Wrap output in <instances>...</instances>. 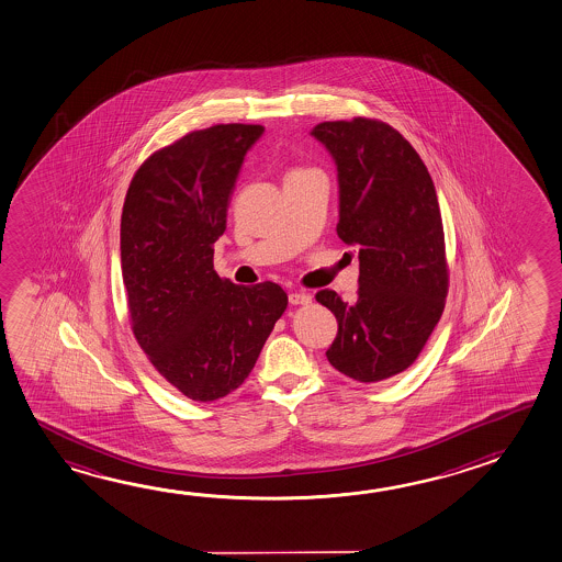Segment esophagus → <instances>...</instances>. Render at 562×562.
<instances>
[{
    "instance_id": "obj_1",
    "label": "esophagus",
    "mask_w": 562,
    "mask_h": 562,
    "mask_svg": "<svg viewBox=\"0 0 562 562\" xmlns=\"http://www.w3.org/2000/svg\"><path fill=\"white\" fill-rule=\"evenodd\" d=\"M313 301V296L305 293V291H295L289 295V303L291 305H308Z\"/></svg>"
}]
</instances>
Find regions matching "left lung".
I'll list each match as a JSON object with an SVG mask.
<instances>
[{
    "label": "left lung",
    "mask_w": 562,
    "mask_h": 562,
    "mask_svg": "<svg viewBox=\"0 0 562 562\" xmlns=\"http://www.w3.org/2000/svg\"><path fill=\"white\" fill-rule=\"evenodd\" d=\"M311 135L336 162L338 238L360 257L353 301L330 289L316 293L338 321L326 358L352 380H387L419 358L445 311L448 266L437 191L419 153L380 120L323 122Z\"/></svg>",
    "instance_id": "left-lung-1"
}]
</instances>
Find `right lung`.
Segmentation results:
<instances>
[{"mask_svg":"<svg viewBox=\"0 0 562 562\" xmlns=\"http://www.w3.org/2000/svg\"><path fill=\"white\" fill-rule=\"evenodd\" d=\"M263 125L220 124L153 153L125 194L122 276L135 340L192 401L238 390L281 314L271 281L236 285L214 271L229 196Z\"/></svg>","mask_w":562,"mask_h":562,"instance_id":"1","label":"right lung"}]
</instances>
